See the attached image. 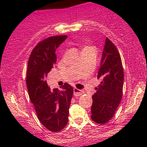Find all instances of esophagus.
Instances as JSON below:
<instances>
[{
  "label": "esophagus",
  "mask_w": 147,
  "mask_h": 147,
  "mask_svg": "<svg viewBox=\"0 0 147 147\" xmlns=\"http://www.w3.org/2000/svg\"><path fill=\"white\" fill-rule=\"evenodd\" d=\"M83 93H84V91L82 90L77 89L76 88H74V95L75 96H82Z\"/></svg>",
  "instance_id": "34e87169"
}]
</instances>
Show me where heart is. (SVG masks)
<instances>
[{"instance_id": "obj_1", "label": "heart", "mask_w": 147, "mask_h": 147, "mask_svg": "<svg viewBox=\"0 0 147 147\" xmlns=\"http://www.w3.org/2000/svg\"><path fill=\"white\" fill-rule=\"evenodd\" d=\"M87 48H88V47H87Z\"/></svg>"}]
</instances>
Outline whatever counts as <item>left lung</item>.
<instances>
[{
  "mask_svg": "<svg viewBox=\"0 0 147 147\" xmlns=\"http://www.w3.org/2000/svg\"><path fill=\"white\" fill-rule=\"evenodd\" d=\"M97 78L100 84L92 96L91 119L105 124L113 116L123 93L124 71L119 51L108 38L105 40Z\"/></svg>",
  "mask_w": 147,
  "mask_h": 147,
  "instance_id": "1",
  "label": "left lung"
}]
</instances>
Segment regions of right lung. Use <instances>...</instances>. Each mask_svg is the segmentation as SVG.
I'll return each mask as SVG.
<instances>
[{
  "label": "right lung",
  "instance_id": "add662e5",
  "mask_svg": "<svg viewBox=\"0 0 147 147\" xmlns=\"http://www.w3.org/2000/svg\"><path fill=\"white\" fill-rule=\"evenodd\" d=\"M67 38L66 35L54 36L39 42L28 62L26 85L30 99L37 118L42 125L52 132L62 130L67 124L69 107L73 96L72 86L65 83L62 90H53L45 80L57 60L56 49Z\"/></svg>",
  "mask_w": 147,
  "mask_h": 147
}]
</instances>
